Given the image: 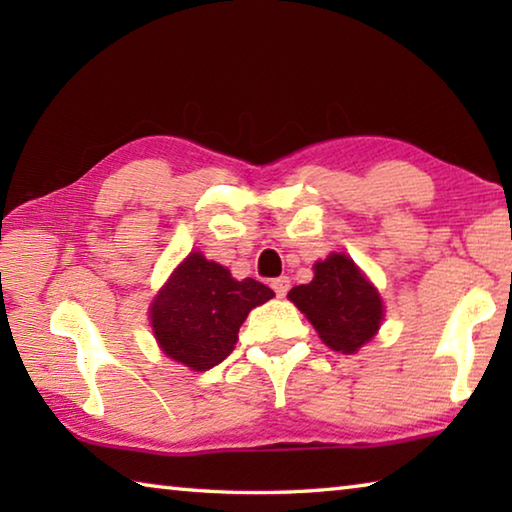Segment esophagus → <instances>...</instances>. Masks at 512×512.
<instances>
[{
  "label": "esophagus",
  "mask_w": 512,
  "mask_h": 512,
  "mask_svg": "<svg viewBox=\"0 0 512 512\" xmlns=\"http://www.w3.org/2000/svg\"><path fill=\"white\" fill-rule=\"evenodd\" d=\"M271 287H273L277 298H284V296H287V293H289V289H291V280H289L287 275L275 277V280L271 282Z\"/></svg>",
  "instance_id": "34e87169"
}]
</instances>
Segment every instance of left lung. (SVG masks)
<instances>
[{"label":"left lung","mask_w":512,"mask_h":512,"mask_svg":"<svg viewBox=\"0 0 512 512\" xmlns=\"http://www.w3.org/2000/svg\"><path fill=\"white\" fill-rule=\"evenodd\" d=\"M289 300L309 318L320 339L336 352L366 345L384 320L379 291L345 253L314 264V280L289 291Z\"/></svg>","instance_id":"left-lung-1"}]
</instances>
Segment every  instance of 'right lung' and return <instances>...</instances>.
<instances>
[{
    "label": "right lung",
    "instance_id": "right-lung-1",
    "mask_svg": "<svg viewBox=\"0 0 512 512\" xmlns=\"http://www.w3.org/2000/svg\"><path fill=\"white\" fill-rule=\"evenodd\" d=\"M273 296L253 277L239 282L228 268L189 253L151 305L155 341L173 361L196 372L210 370L235 350L250 309Z\"/></svg>",
    "mask_w": 512,
    "mask_h": 512
}]
</instances>
